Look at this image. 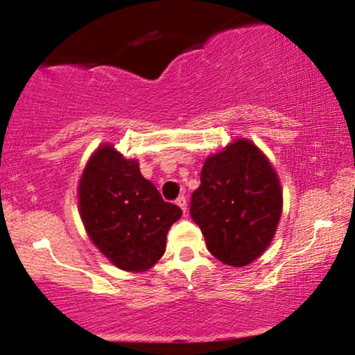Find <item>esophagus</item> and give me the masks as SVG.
I'll return each mask as SVG.
<instances>
[{"label": "esophagus", "instance_id": "1", "mask_svg": "<svg viewBox=\"0 0 355 355\" xmlns=\"http://www.w3.org/2000/svg\"><path fill=\"white\" fill-rule=\"evenodd\" d=\"M176 205H178L179 208H181L182 213H186V211H187V200H186V197H184V196L178 197V200H176Z\"/></svg>", "mask_w": 355, "mask_h": 355}]
</instances>
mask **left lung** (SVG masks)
Here are the masks:
<instances>
[{"instance_id": "8db88e82", "label": "left lung", "mask_w": 355, "mask_h": 355, "mask_svg": "<svg viewBox=\"0 0 355 355\" xmlns=\"http://www.w3.org/2000/svg\"><path fill=\"white\" fill-rule=\"evenodd\" d=\"M281 213L279 178L254 142L236 139L207 157L191 216L218 260L245 266L259 259L273 241Z\"/></svg>"}]
</instances>
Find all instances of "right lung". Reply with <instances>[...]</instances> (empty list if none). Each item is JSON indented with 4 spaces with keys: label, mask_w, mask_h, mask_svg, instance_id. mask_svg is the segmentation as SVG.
Returning a JSON list of instances; mask_svg holds the SVG:
<instances>
[{
    "label": "right lung",
    "mask_w": 355,
    "mask_h": 355,
    "mask_svg": "<svg viewBox=\"0 0 355 355\" xmlns=\"http://www.w3.org/2000/svg\"><path fill=\"white\" fill-rule=\"evenodd\" d=\"M77 193L90 241L129 273L147 271L162 259L169 227L182 215L140 174L137 159L124 158L113 144H103L90 155Z\"/></svg>",
    "instance_id": "obj_1"
}]
</instances>
